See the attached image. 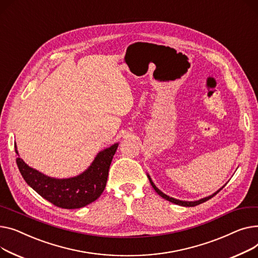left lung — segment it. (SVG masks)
<instances>
[{"instance_id":"1","label":"left lung","mask_w":258,"mask_h":258,"mask_svg":"<svg viewBox=\"0 0 258 258\" xmlns=\"http://www.w3.org/2000/svg\"><path fill=\"white\" fill-rule=\"evenodd\" d=\"M149 177V180H150V183H151V185L153 186V188L156 190V192L160 196V197H162V198H164L165 200H168V201H170V202H172V203H175V204H178V205H181V206H188V207H192V206H196V205H199V204H201V203H203V202H206L207 200H209V199H211L213 198V197L215 196V195H217L220 190H218L217 192H215L214 195H211V196H209V197H206V198H204V199H201V200H199V201H195V202H186V201H181V200H177V199H174V198H171V197H169V196H166L165 194H163L162 191H160L156 186H155V184L152 182V180H151V178H150V176H148Z\"/></svg>"}]
</instances>
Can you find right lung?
Returning <instances> with one entry per match:
<instances>
[{
  "label": "right lung",
  "instance_id": "right-lung-1",
  "mask_svg": "<svg viewBox=\"0 0 258 258\" xmlns=\"http://www.w3.org/2000/svg\"><path fill=\"white\" fill-rule=\"evenodd\" d=\"M117 146L118 144H114L103 150L84 173L69 179L44 176L28 166L20 157L17 158V164L26 182L43 199L61 208H81L96 201L102 195Z\"/></svg>",
  "mask_w": 258,
  "mask_h": 258
}]
</instances>
